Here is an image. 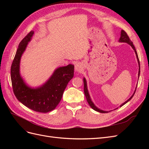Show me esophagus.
<instances>
[{
  "instance_id": "obj_1",
  "label": "esophagus",
  "mask_w": 149,
  "mask_h": 149,
  "mask_svg": "<svg viewBox=\"0 0 149 149\" xmlns=\"http://www.w3.org/2000/svg\"><path fill=\"white\" fill-rule=\"evenodd\" d=\"M74 69H75L76 71H78V72L81 71V70H83V66H82L81 63H76L75 66H74Z\"/></svg>"
}]
</instances>
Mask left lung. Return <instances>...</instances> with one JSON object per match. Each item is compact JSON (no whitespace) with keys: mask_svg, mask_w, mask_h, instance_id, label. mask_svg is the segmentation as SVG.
<instances>
[{"mask_svg":"<svg viewBox=\"0 0 149 149\" xmlns=\"http://www.w3.org/2000/svg\"><path fill=\"white\" fill-rule=\"evenodd\" d=\"M119 42H124V43H127L128 44H129L130 46H131L132 47V48L134 49V50L135 51V53H136V56H137V61H138V63H139V75H140V62H139V57H138V55H137V51L136 49V48H135L134 45H133V43L130 40V39L129 38L128 35L127 34V33L125 32V31L123 30H121V34H120V37L119 38ZM83 82H84V94H85V96H86V100L88 102V104H89V106L91 107L92 109H93L94 110H95L96 111H97V112H101V113H106V112H108L107 111H102V110H101L100 109H98V108L97 107H96V106L94 104L93 102H92V101L91 100V98H90V96H89V93H88V89H87V84H86V79L84 78L83 79ZM136 90H135V92L134 93L132 94V96L130 97L129 100L127 101H126L125 102H124L123 104H122L120 106V107H122L123 105H124L125 104L127 103L129 101H130L131 99L132 98V97L134 96L135 93H136Z\"/></svg>","mask_w":149,"mask_h":149,"instance_id":"obj_1","label":"left lung"}]
</instances>
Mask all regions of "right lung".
<instances>
[{"instance_id": "1", "label": "right lung", "mask_w": 149, "mask_h": 149, "mask_svg": "<svg viewBox=\"0 0 149 149\" xmlns=\"http://www.w3.org/2000/svg\"><path fill=\"white\" fill-rule=\"evenodd\" d=\"M33 33L30 31L19 43L11 66V81L18 100L31 110L46 113L55 109L60 102L68 83L73 78L74 66L68 65L56 69L41 87L32 89L26 86L20 75V61Z\"/></svg>"}]
</instances>
